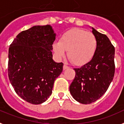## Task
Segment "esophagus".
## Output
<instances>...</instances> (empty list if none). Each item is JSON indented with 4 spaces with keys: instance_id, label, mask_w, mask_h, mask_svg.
<instances>
[{
    "instance_id": "1",
    "label": "esophagus",
    "mask_w": 124,
    "mask_h": 124,
    "mask_svg": "<svg viewBox=\"0 0 124 124\" xmlns=\"http://www.w3.org/2000/svg\"><path fill=\"white\" fill-rule=\"evenodd\" d=\"M68 68H69V67H68V66H66V64H64V65H63V70H65L68 69Z\"/></svg>"
}]
</instances>
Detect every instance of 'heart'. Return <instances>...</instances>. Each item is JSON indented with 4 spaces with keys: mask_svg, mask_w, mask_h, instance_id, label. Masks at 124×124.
I'll return each instance as SVG.
<instances>
[{
    "mask_svg": "<svg viewBox=\"0 0 124 124\" xmlns=\"http://www.w3.org/2000/svg\"><path fill=\"white\" fill-rule=\"evenodd\" d=\"M97 41L93 33L73 28L62 35L60 41L53 44V49L59 58H63L68 51V58L75 65L87 63L94 56Z\"/></svg>",
    "mask_w": 124,
    "mask_h": 124,
    "instance_id": "obj_1",
    "label": "heart"
}]
</instances>
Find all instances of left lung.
Segmentation results:
<instances>
[{
    "mask_svg": "<svg viewBox=\"0 0 124 124\" xmlns=\"http://www.w3.org/2000/svg\"><path fill=\"white\" fill-rule=\"evenodd\" d=\"M91 28L96 39V49L89 62L73 69L75 77L70 86L72 97L85 105L94 102L106 93L115 73V48L106 35Z\"/></svg>",
    "mask_w": 124,
    "mask_h": 124,
    "instance_id": "8db88e82",
    "label": "left lung"
}]
</instances>
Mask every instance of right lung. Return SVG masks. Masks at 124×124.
<instances>
[{
	"label": "right lung",
	"instance_id": "add662e5",
	"mask_svg": "<svg viewBox=\"0 0 124 124\" xmlns=\"http://www.w3.org/2000/svg\"><path fill=\"white\" fill-rule=\"evenodd\" d=\"M56 34L49 25L33 26L21 31L9 49L8 75L16 94L33 105L44 103L52 94L63 63L53 59Z\"/></svg>",
	"mask_w": 124,
	"mask_h": 124
}]
</instances>
